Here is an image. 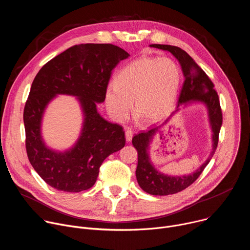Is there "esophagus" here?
Instances as JSON below:
<instances>
[{"label":"esophagus","instance_id":"esophagus-1","mask_svg":"<svg viewBox=\"0 0 250 250\" xmlns=\"http://www.w3.org/2000/svg\"><path fill=\"white\" fill-rule=\"evenodd\" d=\"M132 136H133V132L131 129L129 128H126L125 129V139L127 142H130L131 139H132Z\"/></svg>","mask_w":250,"mask_h":250}]
</instances>
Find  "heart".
Listing matches in <instances>:
<instances>
[{"label":"heart","mask_w":250,"mask_h":250,"mask_svg":"<svg viewBox=\"0 0 250 250\" xmlns=\"http://www.w3.org/2000/svg\"><path fill=\"white\" fill-rule=\"evenodd\" d=\"M181 84L179 66L167 57L144 56L130 62L108 85L104 104L110 116L124 122L132 109L147 123L162 120L173 106Z\"/></svg>","instance_id":"heart-1"}]
</instances>
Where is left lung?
I'll list each match as a JSON object with an SVG mask.
<instances>
[{"label":"left lung","mask_w":250,"mask_h":250,"mask_svg":"<svg viewBox=\"0 0 250 250\" xmlns=\"http://www.w3.org/2000/svg\"><path fill=\"white\" fill-rule=\"evenodd\" d=\"M149 46L170 52L179 62L185 78L175 112H173L161 125L145 132H140L132 138V146L137 150L138 156L135 175L139 187L150 195L167 196L181 192L193 184L208 164L218 146L223 116L219 96L213 89L212 82L186 51L180 47L167 44H150ZM193 103L204 104L207 109L212 131V151L207 160L197 170L190 174H165L156 169L151 161L150 144L152 143L154 136L161 127L167 124L171 117L181 109L182 105L186 107Z\"/></svg>","instance_id":"8db88e82"}]
</instances>
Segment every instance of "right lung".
Returning a JSON list of instances; mask_svg holds the SVG:
<instances>
[{
    "mask_svg": "<svg viewBox=\"0 0 250 250\" xmlns=\"http://www.w3.org/2000/svg\"><path fill=\"white\" fill-rule=\"evenodd\" d=\"M128 56L114 44L75 45L48 61L35 76L23 111L25 147L33 169L52 188L70 193L90 189L104 160L125 146L123 127L105 121L97 104L104 101L112 70ZM59 94L75 96L83 117L76 144L62 152L46 145L41 129L48 104Z\"/></svg>",
    "mask_w": 250,
    "mask_h": 250,
    "instance_id": "add662e5",
    "label": "right lung"
}]
</instances>
